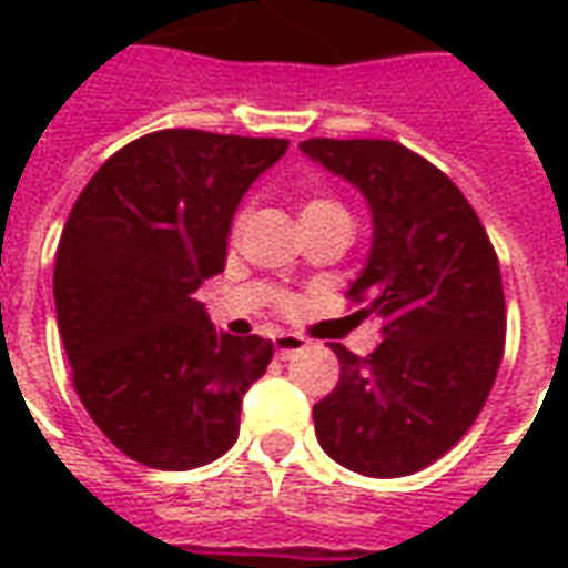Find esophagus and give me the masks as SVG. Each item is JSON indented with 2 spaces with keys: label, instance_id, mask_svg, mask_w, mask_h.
<instances>
[{
  "label": "esophagus",
  "instance_id": "esophagus-1",
  "mask_svg": "<svg viewBox=\"0 0 568 568\" xmlns=\"http://www.w3.org/2000/svg\"><path fill=\"white\" fill-rule=\"evenodd\" d=\"M310 346L307 337H301V334H276L273 337V349H276V356L280 358H292L297 353H304Z\"/></svg>",
  "mask_w": 568,
  "mask_h": 568
}]
</instances>
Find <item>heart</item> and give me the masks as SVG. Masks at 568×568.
Masks as SVG:
<instances>
[{"instance_id": "heart-1", "label": "heart", "mask_w": 568, "mask_h": 568, "mask_svg": "<svg viewBox=\"0 0 568 568\" xmlns=\"http://www.w3.org/2000/svg\"><path fill=\"white\" fill-rule=\"evenodd\" d=\"M320 212H344V206L337 203V200L332 197H313L307 200V206H304V219L307 215H320ZM243 219H246V212H236V219H234V234L243 227Z\"/></svg>"}]
</instances>
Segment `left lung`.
Returning a JSON list of instances; mask_svg holds the SVG:
<instances>
[{
  "label": "left lung",
  "mask_w": 568,
  "mask_h": 568,
  "mask_svg": "<svg viewBox=\"0 0 568 568\" xmlns=\"http://www.w3.org/2000/svg\"><path fill=\"white\" fill-rule=\"evenodd\" d=\"M301 151L365 194L374 243L346 297L381 320L358 358L332 344L341 381L313 407L322 450L349 471L405 477L471 428L505 353L496 248L459 187L393 140H307Z\"/></svg>",
  "instance_id": "8db88e82"
}]
</instances>
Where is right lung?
<instances>
[{
    "label": "right lung",
    "instance_id": "add662e5",
    "mask_svg": "<svg viewBox=\"0 0 568 568\" xmlns=\"http://www.w3.org/2000/svg\"><path fill=\"white\" fill-rule=\"evenodd\" d=\"M285 140L158 130L118 149L69 212L54 261L72 386L130 459L187 471L234 447L273 344L212 328L197 288L224 271L248 185Z\"/></svg>",
    "mask_w": 568,
    "mask_h": 568
}]
</instances>
